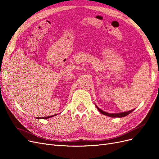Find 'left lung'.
I'll return each instance as SVG.
<instances>
[{"label": "left lung", "instance_id": "obj_1", "mask_svg": "<svg viewBox=\"0 0 159 159\" xmlns=\"http://www.w3.org/2000/svg\"><path fill=\"white\" fill-rule=\"evenodd\" d=\"M95 106H96V107H97V109H98V111H99L101 113H102V114H103V115H107V116H109V117H124L127 116V115H128L129 113H131L132 111H133L134 110V109H132V110H131V111H129L122 112V113H109L105 112V111H103V110H102L101 109H99L96 105H95Z\"/></svg>", "mask_w": 159, "mask_h": 159}]
</instances>
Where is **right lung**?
I'll list each match as a JSON object with an SVG mask.
<instances>
[{
	"instance_id": "right-lung-1",
	"label": "right lung",
	"mask_w": 159,
	"mask_h": 159,
	"mask_svg": "<svg viewBox=\"0 0 159 159\" xmlns=\"http://www.w3.org/2000/svg\"><path fill=\"white\" fill-rule=\"evenodd\" d=\"M55 115H56H56H50V116H48V117H36V118H37V119H48V118H50V117H52L55 116Z\"/></svg>"
}]
</instances>
